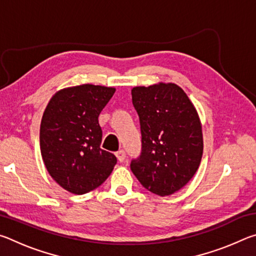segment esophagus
Segmentation results:
<instances>
[{"mask_svg":"<svg viewBox=\"0 0 256 256\" xmlns=\"http://www.w3.org/2000/svg\"><path fill=\"white\" fill-rule=\"evenodd\" d=\"M116 154V157H118V160L120 162H124V159H125V152H124V150H118V152L115 154Z\"/></svg>","mask_w":256,"mask_h":256,"instance_id":"34e87169","label":"esophagus"}]
</instances>
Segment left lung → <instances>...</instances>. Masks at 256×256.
<instances>
[{"label":"left lung","mask_w":256,"mask_h":256,"mask_svg":"<svg viewBox=\"0 0 256 256\" xmlns=\"http://www.w3.org/2000/svg\"><path fill=\"white\" fill-rule=\"evenodd\" d=\"M132 102L140 118L142 150L131 170L150 192L170 196L200 166L203 136L198 112L175 84L134 86Z\"/></svg>","instance_id":"obj_1"}]
</instances>
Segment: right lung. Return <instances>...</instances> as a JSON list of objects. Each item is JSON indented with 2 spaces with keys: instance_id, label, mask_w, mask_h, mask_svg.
<instances>
[{
  "instance_id": "add662e5",
  "label": "right lung",
  "mask_w": 256,
  "mask_h": 256,
  "mask_svg": "<svg viewBox=\"0 0 256 256\" xmlns=\"http://www.w3.org/2000/svg\"><path fill=\"white\" fill-rule=\"evenodd\" d=\"M115 92L112 86L81 84L56 92L40 123L42 160L56 183L73 194L97 188L118 159L100 148L98 118Z\"/></svg>"
}]
</instances>
